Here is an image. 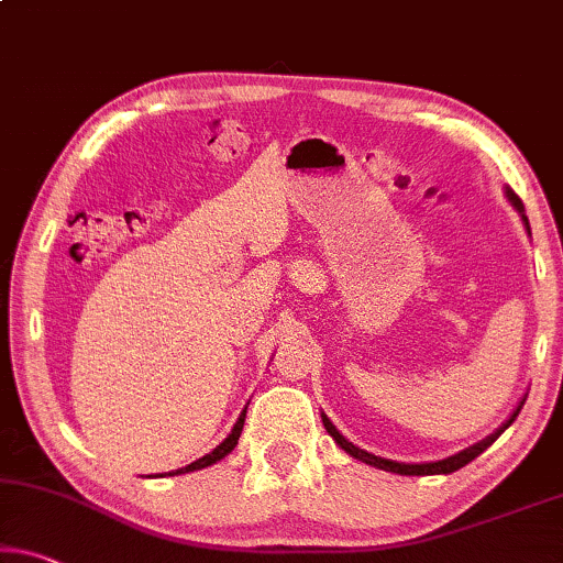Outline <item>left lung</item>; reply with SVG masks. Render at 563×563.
I'll return each instance as SVG.
<instances>
[{
    "label": "left lung",
    "instance_id": "1",
    "mask_svg": "<svg viewBox=\"0 0 563 563\" xmlns=\"http://www.w3.org/2000/svg\"><path fill=\"white\" fill-rule=\"evenodd\" d=\"M506 195H508V200L514 202V208L521 212V218H523V225H526V230H529V220H526V216H523V202L519 200V195H516L514 190H506ZM531 233V230H529ZM521 406H523V400H521ZM521 406L514 410V416L508 418V421L498 428L496 433H490L486 441H481V443H476V445H471V449H466V451H461V453H456V456H451V459H443V461H435V463H396V461H388V459H378V456H373V453H368V451H363V449H358V445H353L351 441H345L341 433H338V428L328 421V416L323 413V426H325V431L333 435L335 439V443L341 445V449L345 451V453H351L353 459H358V461H363V463H368V466H378V468H383V471H394V474H404V476H435V474H453V471H459V468H463L466 466V463H471L474 461L476 456H481V453H484L490 443H494L498 435H501L508 426H511L514 421H516V416H519V410H521Z\"/></svg>",
    "mask_w": 563,
    "mask_h": 563
}]
</instances>
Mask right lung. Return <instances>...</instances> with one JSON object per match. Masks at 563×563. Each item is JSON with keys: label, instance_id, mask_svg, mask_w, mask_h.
<instances>
[{"label": "right lung", "instance_id": "add662e5", "mask_svg": "<svg viewBox=\"0 0 563 563\" xmlns=\"http://www.w3.org/2000/svg\"><path fill=\"white\" fill-rule=\"evenodd\" d=\"M243 423H245V410H243V416L238 418V423L233 426V433L228 435L225 441H222L216 451H210L208 456H202V459H198V461H192L190 466H185V468H177V471H173V474L169 476H177V474H187V471H200V468H205V466H212V463H218L220 459H225L230 451L235 449L238 445V439H240V433H243Z\"/></svg>", "mask_w": 563, "mask_h": 563}]
</instances>
